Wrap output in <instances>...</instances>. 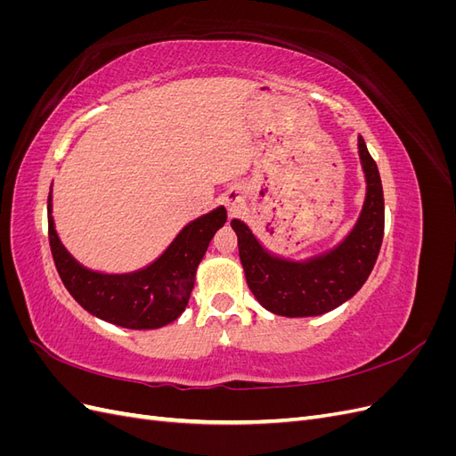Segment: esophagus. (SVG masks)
<instances>
[{
	"instance_id": "1",
	"label": "esophagus",
	"mask_w": 456,
	"mask_h": 456,
	"mask_svg": "<svg viewBox=\"0 0 456 456\" xmlns=\"http://www.w3.org/2000/svg\"><path fill=\"white\" fill-rule=\"evenodd\" d=\"M226 209H228V213H230V216H236V215H240L241 213V209H243V201H241V198H238V196H226Z\"/></svg>"
}]
</instances>
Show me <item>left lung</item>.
I'll return each instance as SVG.
<instances>
[{"label": "left lung", "mask_w": 456, "mask_h": 456, "mask_svg": "<svg viewBox=\"0 0 456 456\" xmlns=\"http://www.w3.org/2000/svg\"><path fill=\"white\" fill-rule=\"evenodd\" d=\"M357 154L365 176V200L350 232L337 245L305 258L270 251L243 220L233 218L247 285L262 308L283 317H312L350 300L375 266L384 236V194L375 159L363 136Z\"/></svg>", "instance_id": "8db88e82"}]
</instances>
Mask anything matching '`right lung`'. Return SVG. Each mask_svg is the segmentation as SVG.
Masks as SVG:
<instances>
[{
  "instance_id": "add662e5",
  "label": "right lung",
  "mask_w": 456,
  "mask_h": 456,
  "mask_svg": "<svg viewBox=\"0 0 456 456\" xmlns=\"http://www.w3.org/2000/svg\"><path fill=\"white\" fill-rule=\"evenodd\" d=\"M49 245L54 266L77 305L102 322L126 329H159L186 310L196 272L216 230L226 223V209L205 213L188 223L150 265L123 273L91 270L62 245L53 218V196L47 201Z\"/></svg>"
}]
</instances>
